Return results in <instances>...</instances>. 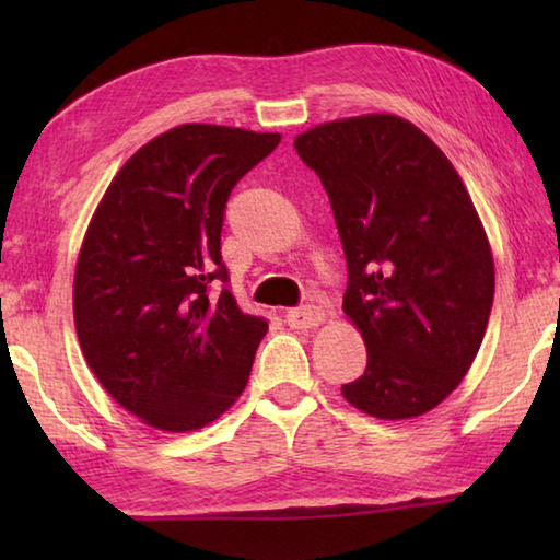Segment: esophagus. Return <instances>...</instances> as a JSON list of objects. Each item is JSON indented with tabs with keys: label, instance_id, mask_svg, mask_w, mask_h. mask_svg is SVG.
Wrapping results in <instances>:
<instances>
[{
	"label": "esophagus",
	"instance_id": "obj_1",
	"mask_svg": "<svg viewBox=\"0 0 560 560\" xmlns=\"http://www.w3.org/2000/svg\"><path fill=\"white\" fill-rule=\"evenodd\" d=\"M326 314L324 308L318 306H299V308H289L287 311V324L291 328H316L318 324H324Z\"/></svg>",
	"mask_w": 560,
	"mask_h": 560
}]
</instances>
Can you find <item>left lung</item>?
Segmentation results:
<instances>
[{"mask_svg":"<svg viewBox=\"0 0 560 560\" xmlns=\"http://www.w3.org/2000/svg\"><path fill=\"white\" fill-rule=\"evenodd\" d=\"M293 148L326 187L348 264L343 311L368 348L343 397L381 420L432 410L467 375L494 303V259L467 187L397 116L324 122Z\"/></svg>","mask_w":560,"mask_h":560,"instance_id":"left-lung-1","label":"left lung"}]
</instances>
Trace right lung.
<instances>
[{"label": "right lung", "instance_id": "add662e5", "mask_svg": "<svg viewBox=\"0 0 560 560\" xmlns=\"http://www.w3.org/2000/svg\"><path fill=\"white\" fill-rule=\"evenodd\" d=\"M279 132L187 122L150 140L103 195L73 279L75 334L113 400L167 432L200 430L249 381L269 324L222 261L234 185Z\"/></svg>", "mask_w": 560, "mask_h": 560}]
</instances>
